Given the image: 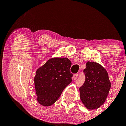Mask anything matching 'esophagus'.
<instances>
[{"mask_svg":"<svg viewBox=\"0 0 126 126\" xmlns=\"http://www.w3.org/2000/svg\"><path fill=\"white\" fill-rule=\"evenodd\" d=\"M78 74H76L74 75V76H73V79H74V80H76V79H77V77H78Z\"/></svg>","mask_w":126,"mask_h":126,"instance_id":"esophagus-1","label":"esophagus"}]
</instances>
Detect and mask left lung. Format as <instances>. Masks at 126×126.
<instances>
[{"label": "left lung", "mask_w": 126, "mask_h": 126, "mask_svg": "<svg viewBox=\"0 0 126 126\" xmlns=\"http://www.w3.org/2000/svg\"><path fill=\"white\" fill-rule=\"evenodd\" d=\"M83 72L86 79L79 88L81 101L88 109H98L104 104L111 88L108 72L100 64L90 62Z\"/></svg>", "instance_id": "1"}]
</instances>
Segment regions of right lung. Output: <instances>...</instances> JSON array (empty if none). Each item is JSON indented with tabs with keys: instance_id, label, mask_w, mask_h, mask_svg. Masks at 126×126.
<instances>
[{
	"instance_id": "1",
	"label": "right lung",
	"mask_w": 126,
	"mask_h": 126,
	"mask_svg": "<svg viewBox=\"0 0 126 126\" xmlns=\"http://www.w3.org/2000/svg\"><path fill=\"white\" fill-rule=\"evenodd\" d=\"M71 66L67 58L54 57L37 70L34 83L39 104L48 107L58 99L64 89L72 81Z\"/></svg>"
}]
</instances>
